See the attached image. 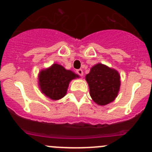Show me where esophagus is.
I'll return each instance as SVG.
<instances>
[{
    "instance_id": "1",
    "label": "esophagus",
    "mask_w": 152,
    "mask_h": 152,
    "mask_svg": "<svg viewBox=\"0 0 152 152\" xmlns=\"http://www.w3.org/2000/svg\"><path fill=\"white\" fill-rule=\"evenodd\" d=\"M76 73H77V74H79L80 76H83V74H84L83 70H82V69H79V70H76Z\"/></svg>"
}]
</instances>
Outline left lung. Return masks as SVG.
Segmentation results:
<instances>
[{"mask_svg":"<svg viewBox=\"0 0 152 152\" xmlns=\"http://www.w3.org/2000/svg\"><path fill=\"white\" fill-rule=\"evenodd\" d=\"M85 79L88 83L90 96L97 104H108L118 96L121 77L118 72L115 69L99 63L92 67Z\"/></svg>","mask_w":152,"mask_h":152,"instance_id":"8db88e82","label":"left lung"}]
</instances>
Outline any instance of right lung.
<instances>
[{
	"label": "right lung",
	"mask_w": 152,
	"mask_h": 152,
	"mask_svg": "<svg viewBox=\"0 0 152 152\" xmlns=\"http://www.w3.org/2000/svg\"><path fill=\"white\" fill-rule=\"evenodd\" d=\"M77 77L79 76L73 71L55 63L39 72V87L41 92L48 98L59 100L66 95L70 81Z\"/></svg>",
	"instance_id": "right-lung-1"
}]
</instances>
